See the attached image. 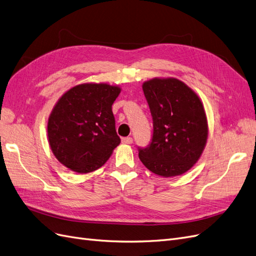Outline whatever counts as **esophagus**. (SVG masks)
<instances>
[{
  "label": "esophagus",
  "instance_id": "1",
  "mask_svg": "<svg viewBox=\"0 0 256 256\" xmlns=\"http://www.w3.org/2000/svg\"><path fill=\"white\" fill-rule=\"evenodd\" d=\"M122 144H133V138H132V137H123L122 138Z\"/></svg>",
  "mask_w": 256,
  "mask_h": 256
}]
</instances>
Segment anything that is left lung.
<instances>
[{
    "label": "left lung",
    "instance_id": "1",
    "mask_svg": "<svg viewBox=\"0 0 256 256\" xmlns=\"http://www.w3.org/2000/svg\"><path fill=\"white\" fill-rule=\"evenodd\" d=\"M153 119L151 144L139 149V158L164 178L180 176L199 160L208 136L200 98L182 80L155 78L142 84Z\"/></svg>",
    "mask_w": 256,
    "mask_h": 256
}]
</instances>
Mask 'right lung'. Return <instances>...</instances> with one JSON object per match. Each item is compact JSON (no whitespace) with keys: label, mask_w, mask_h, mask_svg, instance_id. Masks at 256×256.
Returning <instances> with one entry per match:
<instances>
[{"label":"right lung","mask_w":256,"mask_h":256,"mask_svg":"<svg viewBox=\"0 0 256 256\" xmlns=\"http://www.w3.org/2000/svg\"><path fill=\"white\" fill-rule=\"evenodd\" d=\"M121 88L105 83L72 87L57 101L48 121V138L55 158L78 173L92 172L120 144L112 105Z\"/></svg>","instance_id":"right-lung-1"}]
</instances>
